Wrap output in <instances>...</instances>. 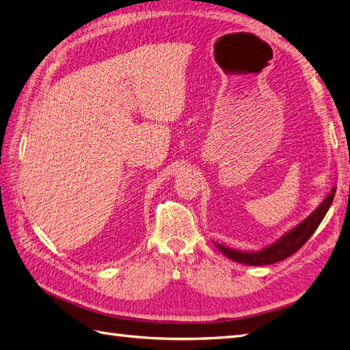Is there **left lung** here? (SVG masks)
Segmentation results:
<instances>
[{
	"instance_id": "obj_1",
	"label": "left lung",
	"mask_w": 350,
	"mask_h": 350,
	"mask_svg": "<svg viewBox=\"0 0 350 350\" xmlns=\"http://www.w3.org/2000/svg\"><path fill=\"white\" fill-rule=\"evenodd\" d=\"M336 189H337L336 187L331 189L329 196L326 197L321 204H319L317 209L311 213L310 217H307L302 222H299V224L293 227L292 230H288V232L282 234L280 239H277L271 245H267V247L262 250L241 251V250L226 247V245L218 243V242H213L215 247H217V250H219L226 257L233 260V262L243 263L248 266H265V265L281 262V260L295 254V252L298 251L311 236H313L316 228L325 218L326 212L329 211L334 196H336Z\"/></svg>"
}]
</instances>
